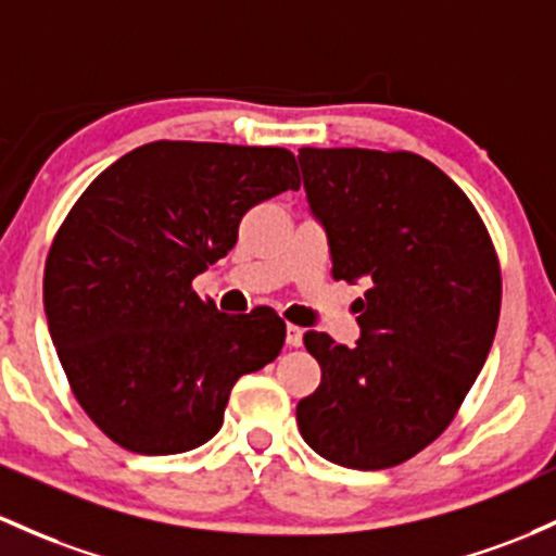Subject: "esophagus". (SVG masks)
I'll use <instances>...</instances> for the list:
<instances>
[{"mask_svg":"<svg viewBox=\"0 0 556 556\" xmlns=\"http://www.w3.org/2000/svg\"><path fill=\"white\" fill-rule=\"evenodd\" d=\"M288 345L290 348H301L303 345V329L295 325H288Z\"/></svg>","mask_w":556,"mask_h":556,"instance_id":"1","label":"esophagus"}]
</instances>
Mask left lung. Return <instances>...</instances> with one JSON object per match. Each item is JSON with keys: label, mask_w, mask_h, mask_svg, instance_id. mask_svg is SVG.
<instances>
[{"label": "left lung", "mask_w": 556, "mask_h": 556, "mask_svg": "<svg viewBox=\"0 0 556 556\" xmlns=\"http://www.w3.org/2000/svg\"><path fill=\"white\" fill-rule=\"evenodd\" d=\"M298 161L332 277L369 288L356 345L303 334L321 382L298 427L332 465L395 467L446 430L483 369L502 311L496 250L467 194L422 155L301 148Z\"/></svg>", "instance_id": "1"}]
</instances>
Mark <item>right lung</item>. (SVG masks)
<instances>
[{
    "mask_svg": "<svg viewBox=\"0 0 556 556\" xmlns=\"http://www.w3.org/2000/svg\"><path fill=\"white\" fill-rule=\"evenodd\" d=\"M301 187L285 148L161 142L126 152L76 200L45 266V311L73 395L134 454L203 446L229 393L285 345L268 306L222 314L192 279L229 253L242 216Z\"/></svg>",
    "mask_w": 556,
    "mask_h": 556,
    "instance_id": "1",
    "label": "right lung"
}]
</instances>
